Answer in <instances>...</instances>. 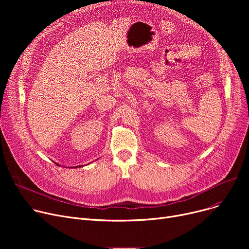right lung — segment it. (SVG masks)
Instances as JSON below:
<instances>
[{
	"label": "right lung",
	"instance_id": "1",
	"mask_svg": "<svg viewBox=\"0 0 249 249\" xmlns=\"http://www.w3.org/2000/svg\"><path fill=\"white\" fill-rule=\"evenodd\" d=\"M57 165H58V164H57ZM80 166H81V165H80ZM76 167H77V166H76Z\"/></svg>",
	"mask_w": 249,
	"mask_h": 249
}]
</instances>
